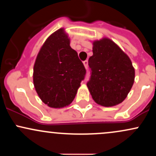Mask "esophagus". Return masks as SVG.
I'll return each mask as SVG.
<instances>
[{
	"mask_svg": "<svg viewBox=\"0 0 156 156\" xmlns=\"http://www.w3.org/2000/svg\"><path fill=\"white\" fill-rule=\"evenodd\" d=\"M83 63L84 67H85L86 69H87V67H88V61H87V60L84 61V62H83Z\"/></svg>",
	"mask_w": 156,
	"mask_h": 156,
	"instance_id": "34e87169",
	"label": "esophagus"
}]
</instances>
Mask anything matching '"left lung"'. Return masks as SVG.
<instances>
[{"label":"left lung","mask_w":156,"mask_h":156,"mask_svg":"<svg viewBox=\"0 0 156 156\" xmlns=\"http://www.w3.org/2000/svg\"><path fill=\"white\" fill-rule=\"evenodd\" d=\"M93 55L89 58L92 70L87 83L96 103L117 105L127 98L135 79V69L128 55L112 39L103 37L92 42Z\"/></svg>","instance_id":"1"}]
</instances>
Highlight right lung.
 Here are the masks:
<instances>
[{
    "label": "right lung",
    "mask_w": 156,
    "mask_h": 156,
    "mask_svg": "<svg viewBox=\"0 0 156 156\" xmlns=\"http://www.w3.org/2000/svg\"><path fill=\"white\" fill-rule=\"evenodd\" d=\"M64 28L53 32L39 50L34 65L33 82L39 98L53 108L70 104L83 80L86 69L70 47Z\"/></svg>",
    "instance_id": "add662e5"
}]
</instances>
